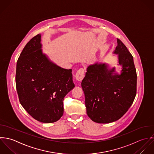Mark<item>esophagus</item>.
I'll use <instances>...</instances> for the list:
<instances>
[{"instance_id": "obj_1", "label": "esophagus", "mask_w": 154, "mask_h": 154, "mask_svg": "<svg viewBox=\"0 0 154 154\" xmlns=\"http://www.w3.org/2000/svg\"><path fill=\"white\" fill-rule=\"evenodd\" d=\"M85 71L84 68H80L77 71V72L75 74V76L76 80L78 81H82L85 77Z\"/></svg>"}]
</instances>
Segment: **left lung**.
Instances as JSON below:
<instances>
[{"mask_svg": "<svg viewBox=\"0 0 154 154\" xmlns=\"http://www.w3.org/2000/svg\"><path fill=\"white\" fill-rule=\"evenodd\" d=\"M122 65L120 74H112L105 63H96L87 68L82 82L87 114L94 122L109 123L122 117L136 94L137 74L133 58L123 42L117 38L114 52Z\"/></svg>", "mask_w": 154, "mask_h": 154, "instance_id": "obj_1", "label": "left lung"}]
</instances>
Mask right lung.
Instances as JSON below:
<instances>
[{
	"label": "right lung",
	"instance_id": "obj_1",
	"mask_svg": "<svg viewBox=\"0 0 154 154\" xmlns=\"http://www.w3.org/2000/svg\"><path fill=\"white\" fill-rule=\"evenodd\" d=\"M41 34L27 43L17 63L16 88L23 107L42 123L56 122L63 113V100L75 86L72 69L50 61L42 53Z\"/></svg>",
	"mask_w": 154,
	"mask_h": 154
}]
</instances>
